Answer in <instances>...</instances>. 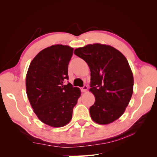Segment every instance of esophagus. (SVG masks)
I'll return each instance as SVG.
<instances>
[{
  "label": "esophagus",
  "instance_id": "1",
  "mask_svg": "<svg viewBox=\"0 0 157 157\" xmlns=\"http://www.w3.org/2000/svg\"><path fill=\"white\" fill-rule=\"evenodd\" d=\"M87 90H88V86H86V85H84V86L83 87H82V88H81V91H82V92H86V91H87Z\"/></svg>",
  "mask_w": 157,
  "mask_h": 157
}]
</instances>
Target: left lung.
Segmentation results:
<instances>
[{
	"label": "left lung",
	"instance_id": "left-lung-1",
	"mask_svg": "<svg viewBox=\"0 0 157 157\" xmlns=\"http://www.w3.org/2000/svg\"><path fill=\"white\" fill-rule=\"evenodd\" d=\"M74 54L86 61L91 73L90 92L96 99L90 107L92 119L103 125L115 121L133 94L134 77L128 60L114 47L99 43L78 48Z\"/></svg>",
	"mask_w": 157,
	"mask_h": 157
}]
</instances>
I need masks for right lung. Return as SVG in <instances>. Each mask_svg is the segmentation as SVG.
<instances>
[{
    "mask_svg": "<svg viewBox=\"0 0 157 157\" xmlns=\"http://www.w3.org/2000/svg\"><path fill=\"white\" fill-rule=\"evenodd\" d=\"M73 48L52 45L41 50L30 63L26 75L27 98L39 119L52 127L67 125L81 92L68 80V65Z\"/></svg>",
    "mask_w": 157,
    "mask_h": 157,
    "instance_id": "right-lung-1",
    "label": "right lung"
}]
</instances>
